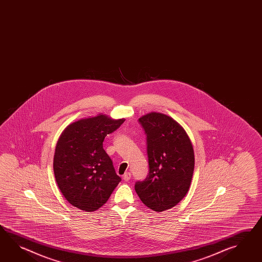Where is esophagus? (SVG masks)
Returning a JSON list of instances; mask_svg holds the SVG:
<instances>
[{
  "instance_id": "obj_1",
  "label": "esophagus",
  "mask_w": 262,
  "mask_h": 262,
  "mask_svg": "<svg viewBox=\"0 0 262 262\" xmlns=\"http://www.w3.org/2000/svg\"><path fill=\"white\" fill-rule=\"evenodd\" d=\"M132 177V173L130 172H126L124 174V176H123V179H124V181L125 182H128L129 181V179Z\"/></svg>"
}]
</instances>
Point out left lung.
Returning <instances> with one entry per match:
<instances>
[{"instance_id": "left-lung-1", "label": "left lung", "mask_w": 262, "mask_h": 262, "mask_svg": "<svg viewBox=\"0 0 262 262\" xmlns=\"http://www.w3.org/2000/svg\"><path fill=\"white\" fill-rule=\"evenodd\" d=\"M147 135L148 173L134 185L142 203L156 212L170 209L186 195L195 158L191 141L171 117L150 113L139 118Z\"/></svg>"}]
</instances>
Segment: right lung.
<instances>
[{
    "instance_id": "1",
    "label": "right lung",
    "mask_w": 262,
    "mask_h": 262,
    "mask_svg": "<svg viewBox=\"0 0 262 262\" xmlns=\"http://www.w3.org/2000/svg\"><path fill=\"white\" fill-rule=\"evenodd\" d=\"M124 121L97 115L71 124L60 135L54 156L55 178L65 199L78 209L97 210L120 183L103 142Z\"/></svg>"
}]
</instances>
